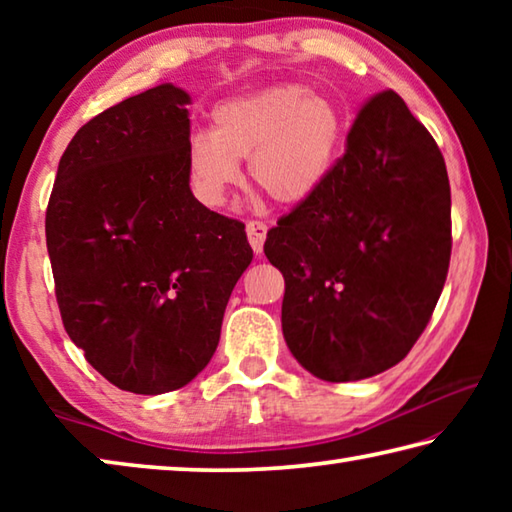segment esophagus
I'll return each instance as SVG.
<instances>
[{
	"instance_id": "esophagus-1",
	"label": "esophagus",
	"mask_w": 512,
	"mask_h": 512,
	"mask_svg": "<svg viewBox=\"0 0 512 512\" xmlns=\"http://www.w3.org/2000/svg\"><path fill=\"white\" fill-rule=\"evenodd\" d=\"M266 223L262 221H248L246 223V235L250 241V248L255 250V253H262L264 250V241H266Z\"/></svg>"
}]
</instances>
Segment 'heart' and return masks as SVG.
<instances>
[{"label":"heart","mask_w":512,"mask_h":512,"mask_svg":"<svg viewBox=\"0 0 512 512\" xmlns=\"http://www.w3.org/2000/svg\"><path fill=\"white\" fill-rule=\"evenodd\" d=\"M343 140V115L332 99L305 85H280L223 101L212 131L187 142V171L196 196L223 205L241 183V160L259 192L280 205L314 196L332 171Z\"/></svg>","instance_id":"1"}]
</instances>
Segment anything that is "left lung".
<instances>
[{
    "instance_id": "left-lung-1",
    "label": "left lung",
    "mask_w": 512,
    "mask_h": 512,
    "mask_svg": "<svg viewBox=\"0 0 512 512\" xmlns=\"http://www.w3.org/2000/svg\"><path fill=\"white\" fill-rule=\"evenodd\" d=\"M284 275L282 334L325 381L400 363L427 327L452 255L443 153L395 92L361 108L323 187L268 230Z\"/></svg>"
}]
</instances>
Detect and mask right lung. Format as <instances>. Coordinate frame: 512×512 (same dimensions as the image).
Here are the masks:
<instances>
[{"instance_id": "add662e5", "label": "right lung", "mask_w": 512, "mask_h": 512, "mask_svg": "<svg viewBox=\"0 0 512 512\" xmlns=\"http://www.w3.org/2000/svg\"><path fill=\"white\" fill-rule=\"evenodd\" d=\"M189 103L162 83L90 119L58 162L47 207L69 339L137 395L183 388L210 363L230 293L253 262L244 223L189 189Z\"/></svg>"}]
</instances>
